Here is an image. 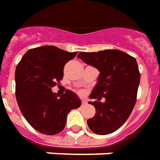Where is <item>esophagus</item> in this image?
<instances>
[{"label": "esophagus", "mask_w": 160, "mask_h": 160, "mask_svg": "<svg viewBox=\"0 0 160 160\" xmlns=\"http://www.w3.org/2000/svg\"><path fill=\"white\" fill-rule=\"evenodd\" d=\"M86 104H87V101H86L85 99H82V101H81V105L84 106V105H86Z\"/></svg>", "instance_id": "1"}]
</instances>
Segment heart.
Here are the masks:
<instances>
[{
    "instance_id": "heart-1",
    "label": "heart",
    "mask_w": 160,
    "mask_h": 160,
    "mask_svg": "<svg viewBox=\"0 0 160 160\" xmlns=\"http://www.w3.org/2000/svg\"><path fill=\"white\" fill-rule=\"evenodd\" d=\"M80 93H81V92H80Z\"/></svg>"
}]
</instances>
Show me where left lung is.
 Here are the masks:
<instances>
[{"mask_svg": "<svg viewBox=\"0 0 160 160\" xmlns=\"http://www.w3.org/2000/svg\"><path fill=\"white\" fill-rule=\"evenodd\" d=\"M78 58L99 70L97 84L89 104L95 107V115L88 119V127L99 135L118 130L129 118L136 103L140 74L135 58L119 50L80 53ZM102 97L105 102L99 100Z\"/></svg>", "mask_w": 160, "mask_h": 160, "instance_id": "left-lung-1", "label": "left lung"}]
</instances>
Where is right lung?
I'll return each instance as SVG.
<instances>
[{
	"mask_svg": "<svg viewBox=\"0 0 160 160\" xmlns=\"http://www.w3.org/2000/svg\"><path fill=\"white\" fill-rule=\"evenodd\" d=\"M54 46L28 50L15 69V96L19 108L31 127L43 134L54 135L64 129L67 116L80 107L75 92L63 95L52 92L63 78V68L76 56Z\"/></svg>",
	"mask_w": 160,
	"mask_h": 160,
	"instance_id": "1",
	"label": "right lung"
}]
</instances>
